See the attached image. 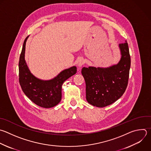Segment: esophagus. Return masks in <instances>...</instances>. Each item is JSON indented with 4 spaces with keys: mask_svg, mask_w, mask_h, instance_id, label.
<instances>
[{
    "mask_svg": "<svg viewBox=\"0 0 151 151\" xmlns=\"http://www.w3.org/2000/svg\"><path fill=\"white\" fill-rule=\"evenodd\" d=\"M84 63H85V61H84V60L83 58H79V59L78 60V61H77V65H78V67L79 68H81V67L84 65Z\"/></svg>",
    "mask_w": 151,
    "mask_h": 151,
    "instance_id": "34e87169",
    "label": "esophagus"
}]
</instances>
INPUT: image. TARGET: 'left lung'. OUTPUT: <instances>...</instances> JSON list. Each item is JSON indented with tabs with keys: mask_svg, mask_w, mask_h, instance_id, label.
<instances>
[{
	"mask_svg": "<svg viewBox=\"0 0 151 151\" xmlns=\"http://www.w3.org/2000/svg\"><path fill=\"white\" fill-rule=\"evenodd\" d=\"M119 45L120 59L107 67H83L81 73L86 85V100L98 107L109 106L124 93L128 83L130 57L126 41Z\"/></svg>",
	"mask_w": 151,
	"mask_h": 151,
	"instance_id": "obj_1",
	"label": "left lung"
}]
</instances>
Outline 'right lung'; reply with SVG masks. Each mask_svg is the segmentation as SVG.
I'll return each mask as SVG.
<instances>
[{
    "instance_id": "right-lung-1",
    "label": "right lung",
    "mask_w": 151,
    "mask_h": 151,
    "mask_svg": "<svg viewBox=\"0 0 151 151\" xmlns=\"http://www.w3.org/2000/svg\"><path fill=\"white\" fill-rule=\"evenodd\" d=\"M25 40L19 58V83L23 92L35 104L51 108L57 105L61 100L62 85L64 82L77 73V67L73 66L60 72L54 78L44 80L35 77L29 70L25 58L26 42Z\"/></svg>"
}]
</instances>
